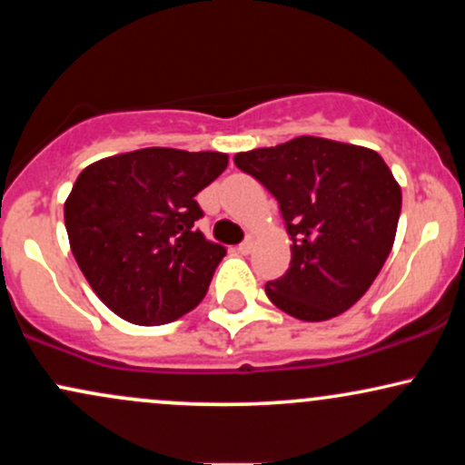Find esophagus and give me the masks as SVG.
Returning a JSON list of instances; mask_svg holds the SVG:
<instances>
[{"instance_id": "esophagus-1", "label": "esophagus", "mask_w": 465, "mask_h": 465, "mask_svg": "<svg viewBox=\"0 0 465 465\" xmlns=\"http://www.w3.org/2000/svg\"><path fill=\"white\" fill-rule=\"evenodd\" d=\"M251 249H253V236H247L242 240V242L238 244V251L242 255H247V253H251Z\"/></svg>"}]
</instances>
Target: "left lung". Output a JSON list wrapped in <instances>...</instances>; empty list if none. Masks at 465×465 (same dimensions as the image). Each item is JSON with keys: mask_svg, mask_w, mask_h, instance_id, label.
I'll use <instances>...</instances> for the list:
<instances>
[{"mask_svg": "<svg viewBox=\"0 0 465 465\" xmlns=\"http://www.w3.org/2000/svg\"><path fill=\"white\" fill-rule=\"evenodd\" d=\"M233 163L275 196L292 242L286 273L266 282L269 300L302 322L354 306L385 264L402 207L381 154L303 135Z\"/></svg>", "mask_w": 465, "mask_h": 465, "instance_id": "obj_1", "label": "left lung"}]
</instances>
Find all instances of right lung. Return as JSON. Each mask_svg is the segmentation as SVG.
Instances as JSON below:
<instances>
[{"label": "right lung", "mask_w": 465, "mask_h": 465, "mask_svg": "<svg viewBox=\"0 0 465 465\" xmlns=\"http://www.w3.org/2000/svg\"><path fill=\"white\" fill-rule=\"evenodd\" d=\"M225 168V153L142 148L78 174L65 201L69 244L117 317L162 325L199 306L227 249L196 227L194 196Z\"/></svg>", "instance_id": "add662e5"}]
</instances>
